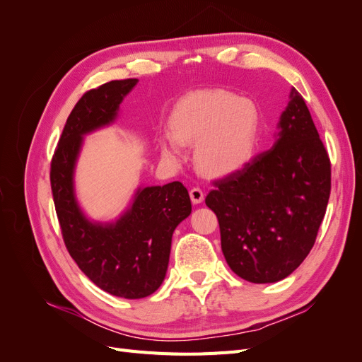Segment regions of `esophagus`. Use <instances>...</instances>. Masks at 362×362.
Masks as SVG:
<instances>
[{"instance_id":"esophagus-1","label":"esophagus","mask_w":362,"mask_h":362,"mask_svg":"<svg viewBox=\"0 0 362 362\" xmlns=\"http://www.w3.org/2000/svg\"><path fill=\"white\" fill-rule=\"evenodd\" d=\"M190 199L193 204H201L204 201V192L201 187L190 189Z\"/></svg>"}]
</instances>
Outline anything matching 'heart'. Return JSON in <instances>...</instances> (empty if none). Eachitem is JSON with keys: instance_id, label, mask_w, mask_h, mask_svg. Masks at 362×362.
Instances as JSON below:
<instances>
[{"instance_id": "b5f03b06", "label": "heart", "mask_w": 362, "mask_h": 362, "mask_svg": "<svg viewBox=\"0 0 362 362\" xmlns=\"http://www.w3.org/2000/svg\"><path fill=\"white\" fill-rule=\"evenodd\" d=\"M170 131L160 139L161 156L170 163L182 158V144L194 145L196 163L211 177L234 173L254 158L261 129L255 103L214 89L181 98L170 113Z\"/></svg>"}]
</instances>
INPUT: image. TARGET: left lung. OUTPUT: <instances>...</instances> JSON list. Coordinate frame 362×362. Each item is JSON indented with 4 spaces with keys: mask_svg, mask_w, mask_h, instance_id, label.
Listing matches in <instances>:
<instances>
[{
    "mask_svg": "<svg viewBox=\"0 0 362 362\" xmlns=\"http://www.w3.org/2000/svg\"><path fill=\"white\" fill-rule=\"evenodd\" d=\"M272 149L213 182L216 213L231 270L249 282H278L315 243L331 194V161L302 95L291 89Z\"/></svg>",
    "mask_w": 362,
    "mask_h": 362,
    "instance_id": "8db88e82",
    "label": "left lung"
}]
</instances>
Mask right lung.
I'll return each mask as SVG.
<instances>
[{
  "mask_svg": "<svg viewBox=\"0 0 362 362\" xmlns=\"http://www.w3.org/2000/svg\"><path fill=\"white\" fill-rule=\"evenodd\" d=\"M139 80H115L86 92L75 104L51 161V190L66 249L96 287L117 298L141 299L164 281L172 235L192 213L180 181L139 187L116 222L87 218L75 198L74 170L83 137L113 124Z\"/></svg>",
  "mask_w": 362,
  "mask_h": 362,
  "instance_id": "add662e5",
  "label": "right lung"
}]
</instances>
